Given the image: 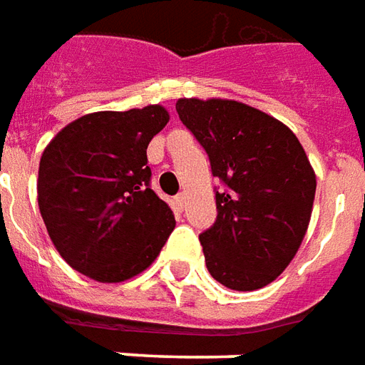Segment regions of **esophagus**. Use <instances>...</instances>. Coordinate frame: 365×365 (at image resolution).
Masks as SVG:
<instances>
[{
    "label": "esophagus",
    "mask_w": 365,
    "mask_h": 365,
    "mask_svg": "<svg viewBox=\"0 0 365 365\" xmlns=\"http://www.w3.org/2000/svg\"><path fill=\"white\" fill-rule=\"evenodd\" d=\"M175 202H177V206L182 210L185 208V204H187V196L185 195H177V198H175Z\"/></svg>",
    "instance_id": "34e87169"
}]
</instances>
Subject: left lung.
I'll return each instance as SVG.
<instances>
[{
    "instance_id": "8db88e82",
    "label": "left lung",
    "mask_w": 365,
    "mask_h": 365,
    "mask_svg": "<svg viewBox=\"0 0 365 365\" xmlns=\"http://www.w3.org/2000/svg\"><path fill=\"white\" fill-rule=\"evenodd\" d=\"M177 113L204 147L218 216L200 234L210 275L255 291L285 271L309 228L317 177L291 129L234 100L182 98Z\"/></svg>"
}]
</instances>
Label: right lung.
<instances>
[{
    "label": "right lung",
    "mask_w": 365,
    "mask_h": 365,
    "mask_svg": "<svg viewBox=\"0 0 365 365\" xmlns=\"http://www.w3.org/2000/svg\"><path fill=\"white\" fill-rule=\"evenodd\" d=\"M167 121L161 106L88 113L46 145L38 165V210L72 269L120 283L159 255L175 216L151 188L147 145Z\"/></svg>",
    "instance_id": "obj_1"
}]
</instances>
